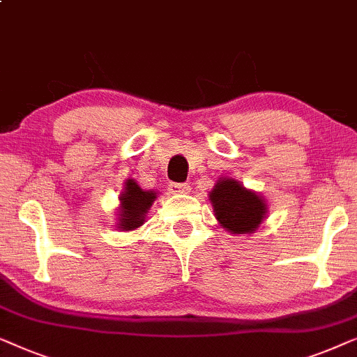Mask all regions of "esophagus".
Instances as JSON below:
<instances>
[{
	"label": "esophagus",
	"instance_id": "34e87169",
	"mask_svg": "<svg viewBox=\"0 0 357 357\" xmlns=\"http://www.w3.org/2000/svg\"><path fill=\"white\" fill-rule=\"evenodd\" d=\"M169 190L173 194H188L190 190V185L188 183H172L169 184Z\"/></svg>",
	"mask_w": 357,
	"mask_h": 357
}]
</instances>
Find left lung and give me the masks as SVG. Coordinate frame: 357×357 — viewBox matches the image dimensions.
Masks as SVG:
<instances>
[{"mask_svg":"<svg viewBox=\"0 0 357 357\" xmlns=\"http://www.w3.org/2000/svg\"><path fill=\"white\" fill-rule=\"evenodd\" d=\"M208 200L218 223L231 234H252L267 215L262 195L231 178H220Z\"/></svg>","mask_w":357,"mask_h":357,"instance_id":"obj_1","label":"left lung"}]
</instances>
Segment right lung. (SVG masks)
<instances>
[{"label": "right lung", "instance_id": "obj_1", "mask_svg": "<svg viewBox=\"0 0 357 357\" xmlns=\"http://www.w3.org/2000/svg\"><path fill=\"white\" fill-rule=\"evenodd\" d=\"M155 199H157L155 190H144L134 179H128L124 183V190L119 195L118 228L121 231H132L142 227Z\"/></svg>", "mask_w": 357, "mask_h": 357}]
</instances>
